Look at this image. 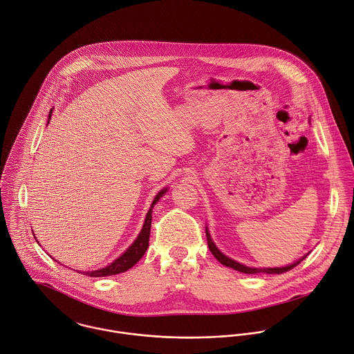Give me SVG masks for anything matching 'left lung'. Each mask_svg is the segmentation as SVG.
I'll return each instance as SVG.
<instances>
[{"mask_svg":"<svg viewBox=\"0 0 354 354\" xmlns=\"http://www.w3.org/2000/svg\"><path fill=\"white\" fill-rule=\"evenodd\" d=\"M207 241H208V248H209V250L212 252L213 256L216 257V260H217L218 263H221L223 266H225V267H228V268H232V270H235V271L243 272V274H260V272H266V274H283V272H287V271L292 270L294 267H297V266L306 257V256H304L301 260L295 261L294 264L287 266V267H282V268H250V267H246V266H243V264H239V263H236V261L228 259V257L224 256L223 253H220V250L214 246V243H213L212 239H211V235H209V232H208V228H207Z\"/></svg>","mask_w":354,"mask_h":354,"instance_id":"1","label":"left lung"}]
</instances>
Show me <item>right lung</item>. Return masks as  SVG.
Returning a JSON list of instances; mask_svg holds the SVG:
<instances>
[{"label":"right lung","mask_w":354,"mask_h":354,"mask_svg":"<svg viewBox=\"0 0 354 354\" xmlns=\"http://www.w3.org/2000/svg\"><path fill=\"white\" fill-rule=\"evenodd\" d=\"M50 115H52V111L49 112V118H50ZM165 192H167V189L161 190L156 196V198L153 200V204H151L149 212L146 214L142 231L140 232L138 238L134 241V243L118 260H115L108 267L97 270V271H87V272H83V275L93 277V278H100V277H111V275L122 274V272H126L127 270H130L131 267H134L141 260L146 249L149 248V236H150V225H151V209H153L154 204L160 200V197H162V194H165Z\"/></svg>","instance_id":"obj_1"}]
</instances>
